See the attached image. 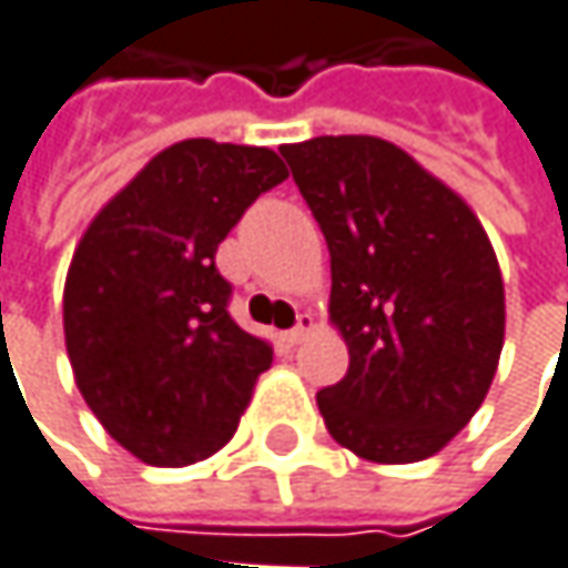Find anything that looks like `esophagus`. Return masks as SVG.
<instances>
[{"instance_id": "1", "label": "esophagus", "mask_w": 568, "mask_h": 568, "mask_svg": "<svg viewBox=\"0 0 568 568\" xmlns=\"http://www.w3.org/2000/svg\"><path fill=\"white\" fill-rule=\"evenodd\" d=\"M312 332H315V318H312V315L305 312V315H298V325L285 332L283 341H285V344H302V341L312 335Z\"/></svg>"}]
</instances>
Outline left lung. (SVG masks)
<instances>
[{"label": "left lung", "instance_id": "left-lung-1", "mask_svg": "<svg viewBox=\"0 0 568 568\" xmlns=\"http://www.w3.org/2000/svg\"><path fill=\"white\" fill-rule=\"evenodd\" d=\"M332 253L328 315L351 364L318 393L337 445L409 465L458 436L504 347V280L488 233L445 181L377 135L280 149Z\"/></svg>", "mask_w": 568, "mask_h": 568}]
</instances>
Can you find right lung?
Here are the masks:
<instances>
[{
  "label": "right lung",
  "instance_id": "obj_1",
  "mask_svg": "<svg viewBox=\"0 0 568 568\" xmlns=\"http://www.w3.org/2000/svg\"><path fill=\"white\" fill-rule=\"evenodd\" d=\"M285 179L273 149L184 139L80 236L64 283L68 357L100 426L139 462L184 468L221 452L270 371V341L227 312L214 253Z\"/></svg>",
  "mask_w": 568,
  "mask_h": 568
}]
</instances>
